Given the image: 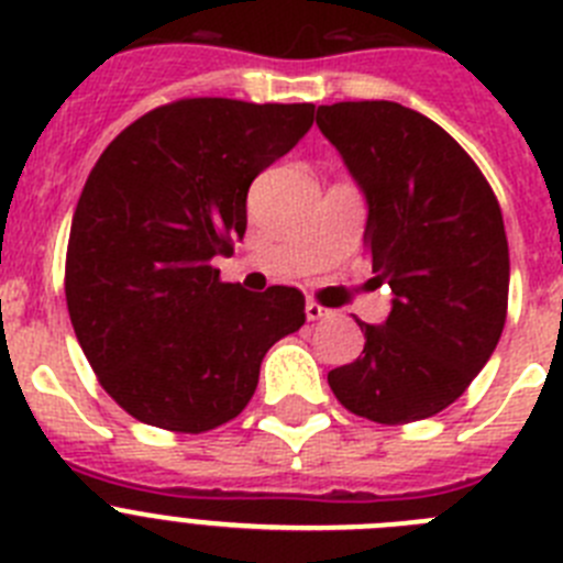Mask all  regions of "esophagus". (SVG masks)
I'll use <instances>...</instances> for the list:
<instances>
[{
  "mask_svg": "<svg viewBox=\"0 0 563 563\" xmlns=\"http://www.w3.org/2000/svg\"><path fill=\"white\" fill-rule=\"evenodd\" d=\"M306 317L311 319V322H317V319L333 317V311H331V308H325V306H319V302L308 300V302H306Z\"/></svg>",
  "mask_w": 563,
  "mask_h": 563,
  "instance_id": "1",
  "label": "esophagus"
}]
</instances>
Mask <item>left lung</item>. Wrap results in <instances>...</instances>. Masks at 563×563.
<instances>
[{"instance_id": "1", "label": "left lung", "mask_w": 563, "mask_h": 563, "mask_svg": "<svg viewBox=\"0 0 563 563\" xmlns=\"http://www.w3.org/2000/svg\"><path fill=\"white\" fill-rule=\"evenodd\" d=\"M317 125L364 194V246L393 291L382 325L356 319L362 356L328 384L344 409L376 423L432 418L503 336L510 261L499 201L452 136L407 106H319Z\"/></svg>"}]
</instances>
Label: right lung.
<instances>
[{
	"label": "right lung",
	"mask_w": 563,
	"mask_h": 563,
	"mask_svg": "<svg viewBox=\"0 0 563 563\" xmlns=\"http://www.w3.org/2000/svg\"><path fill=\"white\" fill-rule=\"evenodd\" d=\"M313 103L187 98L120 131L73 216L67 308L106 393L148 427L199 434L250 404L272 344L306 322L291 286L250 294L212 257L246 232V194L300 143Z\"/></svg>",
	"instance_id": "1"
}]
</instances>
